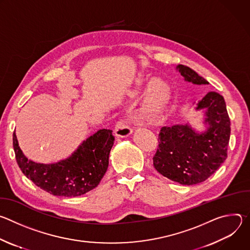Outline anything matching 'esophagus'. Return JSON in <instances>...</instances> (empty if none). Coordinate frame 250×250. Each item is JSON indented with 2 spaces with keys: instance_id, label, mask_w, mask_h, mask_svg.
Listing matches in <instances>:
<instances>
[{
  "instance_id": "1",
  "label": "esophagus",
  "mask_w": 250,
  "mask_h": 250,
  "mask_svg": "<svg viewBox=\"0 0 250 250\" xmlns=\"http://www.w3.org/2000/svg\"><path fill=\"white\" fill-rule=\"evenodd\" d=\"M132 132L133 130L131 126L127 123H124V122H119L115 128V135L118 138L127 137L130 134H132Z\"/></svg>"
}]
</instances>
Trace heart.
<instances>
[{
  "label": "heart",
  "mask_w": 250,
  "mask_h": 250,
  "mask_svg": "<svg viewBox=\"0 0 250 250\" xmlns=\"http://www.w3.org/2000/svg\"><path fill=\"white\" fill-rule=\"evenodd\" d=\"M168 98L167 85L159 78H150L142 94L140 115L146 120H153L162 113Z\"/></svg>",
  "instance_id": "1"
}]
</instances>
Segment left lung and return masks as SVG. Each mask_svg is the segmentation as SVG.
Here are the masks:
<instances>
[{
  "instance_id": "obj_1",
  "label": "left lung",
  "mask_w": 250,
  "mask_h": 250,
  "mask_svg": "<svg viewBox=\"0 0 250 250\" xmlns=\"http://www.w3.org/2000/svg\"><path fill=\"white\" fill-rule=\"evenodd\" d=\"M176 71L185 82L208 84L187 66L177 65ZM193 104L195 111L204 114L205 130L198 131L189 123L161 127L158 148L153 156L157 172L181 185L204 182L215 173L228 156L230 136V121L222 95L210 91Z\"/></svg>"
}]
</instances>
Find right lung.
Returning <instances> with one entry per match:
<instances>
[{
    "instance_id": "right-lung-1",
    "label": "right lung",
    "mask_w": 250,
    "mask_h": 250,
    "mask_svg": "<svg viewBox=\"0 0 250 250\" xmlns=\"http://www.w3.org/2000/svg\"><path fill=\"white\" fill-rule=\"evenodd\" d=\"M114 140L113 130L100 129L67 158L45 164L27 159L19 146L16 132L13 134L16 159L24 176L41 189L61 197L81 196L99 185L108 169Z\"/></svg>"
}]
</instances>
